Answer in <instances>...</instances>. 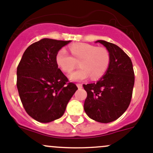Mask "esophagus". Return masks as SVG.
Segmentation results:
<instances>
[{"instance_id": "esophagus-1", "label": "esophagus", "mask_w": 153, "mask_h": 153, "mask_svg": "<svg viewBox=\"0 0 153 153\" xmlns=\"http://www.w3.org/2000/svg\"><path fill=\"white\" fill-rule=\"evenodd\" d=\"M77 86L78 89H81L82 88V84H77Z\"/></svg>"}]
</instances>
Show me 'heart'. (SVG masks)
Masks as SVG:
<instances>
[{"instance_id": "b5f03b06", "label": "heart", "mask_w": 153, "mask_h": 153, "mask_svg": "<svg viewBox=\"0 0 153 153\" xmlns=\"http://www.w3.org/2000/svg\"><path fill=\"white\" fill-rule=\"evenodd\" d=\"M69 50L72 56L65 49H60L56 54L55 61L61 70L65 72H70L79 62L81 68L69 75L72 81H82L89 75L92 80H96L107 72L111 56L106 47L78 43L72 44Z\"/></svg>"}]
</instances>
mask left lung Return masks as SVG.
Segmentation results:
<instances>
[{
	"mask_svg": "<svg viewBox=\"0 0 153 153\" xmlns=\"http://www.w3.org/2000/svg\"><path fill=\"white\" fill-rule=\"evenodd\" d=\"M109 50L111 62L105 75L96 83L83 84L87 92L84 111L94 121L109 123L118 119L131 102L134 83L130 58L115 44L99 41Z\"/></svg>",
	"mask_w": 153,
	"mask_h": 153,
	"instance_id": "1",
	"label": "left lung"
}]
</instances>
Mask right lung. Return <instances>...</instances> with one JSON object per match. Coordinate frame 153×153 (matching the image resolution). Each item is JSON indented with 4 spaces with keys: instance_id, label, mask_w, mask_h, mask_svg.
Instances as JSON below:
<instances>
[{
    "instance_id": "right-lung-1",
    "label": "right lung",
    "mask_w": 153,
    "mask_h": 153,
    "mask_svg": "<svg viewBox=\"0 0 153 153\" xmlns=\"http://www.w3.org/2000/svg\"><path fill=\"white\" fill-rule=\"evenodd\" d=\"M70 41L44 38L31 44L17 68V88L29 116L49 123L64 115L78 89L58 68L56 54Z\"/></svg>"
}]
</instances>
